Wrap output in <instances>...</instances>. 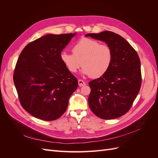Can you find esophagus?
Wrapping results in <instances>:
<instances>
[{
    "label": "esophagus",
    "mask_w": 158,
    "mask_h": 158,
    "mask_svg": "<svg viewBox=\"0 0 158 158\" xmlns=\"http://www.w3.org/2000/svg\"><path fill=\"white\" fill-rule=\"evenodd\" d=\"M78 85L80 86H83V85H85V82L82 80H78Z\"/></svg>",
    "instance_id": "obj_1"
}]
</instances>
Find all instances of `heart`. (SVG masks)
<instances>
[{"mask_svg":"<svg viewBox=\"0 0 158 158\" xmlns=\"http://www.w3.org/2000/svg\"><path fill=\"white\" fill-rule=\"evenodd\" d=\"M72 51L60 54L62 63L70 73H76L82 65L84 74L98 78L106 74L111 66V48L98 40L82 38L73 46Z\"/></svg>","mask_w":158,"mask_h":158,"instance_id":"b5f03b06","label":"heart"}]
</instances>
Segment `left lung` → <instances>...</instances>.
<instances>
[{
	"label": "left lung",
	"mask_w": 158,
	"mask_h": 158,
	"mask_svg": "<svg viewBox=\"0 0 158 158\" xmlns=\"http://www.w3.org/2000/svg\"><path fill=\"white\" fill-rule=\"evenodd\" d=\"M85 36L105 41L113 51L107 73L89 82V108L102 119L120 117L131 109L141 87L139 56L129 43L115 33L105 31Z\"/></svg>",
	"instance_id": "obj_1"
}]
</instances>
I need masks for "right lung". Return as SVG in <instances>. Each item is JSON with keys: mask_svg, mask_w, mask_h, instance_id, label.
<instances>
[{"mask_svg": "<svg viewBox=\"0 0 158 158\" xmlns=\"http://www.w3.org/2000/svg\"><path fill=\"white\" fill-rule=\"evenodd\" d=\"M74 35H44L28 44L19 56L13 80L22 107L32 116L54 121L67 109L78 83L60 53Z\"/></svg>", "mask_w": 158, "mask_h": 158, "instance_id": "obj_1", "label": "right lung"}]
</instances>
